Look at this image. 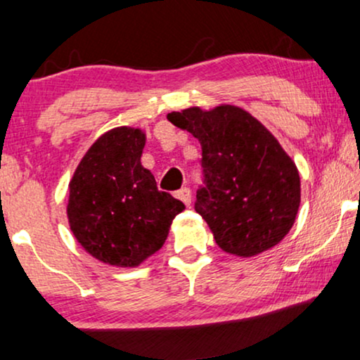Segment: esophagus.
<instances>
[{
    "instance_id": "34e87169",
    "label": "esophagus",
    "mask_w": 360,
    "mask_h": 360,
    "mask_svg": "<svg viewBox=\"0 0 360 360\" xmlns=\"http://www.w3.org/2000/svg\"><path fill=\"white\" fill-rule=\"evenodd\" d=\"M176 198H177V199H181V201H183L186 206L191 205V191H189V188H183V189H179V191L176 193Z\"/></svg>"
}]
</instances>
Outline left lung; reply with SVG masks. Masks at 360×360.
Here are the masks:
<instances>
[{
    "label": "left lung",
    "instance_id": "left-lung-1",
    "mask_svg": "<svg viewBox=\"0 0 360 360\" xmlns=\"http://www.w3.org/2000/svg\"><path fill=\"white\" fill-rule=\"evenodd\" d=\"M167 120L201 144L205 184L194 210L219 248L248 258L278 245L295 223L300 176L271 132L235 105L189 107Z\"/></svg>",
    "mask_w": 360,
    "mask_h": 360
}]
</instances>
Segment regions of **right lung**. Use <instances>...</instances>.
<instances>
[{"instance_id": "right-lung-1", "label": "right lung", "mask_w": 360, "mask_h": 360, "mask_svg": "<svg viewBox=\"0 0 360 360\" xmlns=\"http://www.w3.org/2000/svg\"><path fill=\"white\" fill-rule=\"evenodd\" d=\"M146 134L115 127L86 150L70 181L68 223L98 262L137 266L161 250L184 205L158 189L141 155Z\"/></svg>"}]
</instances>
